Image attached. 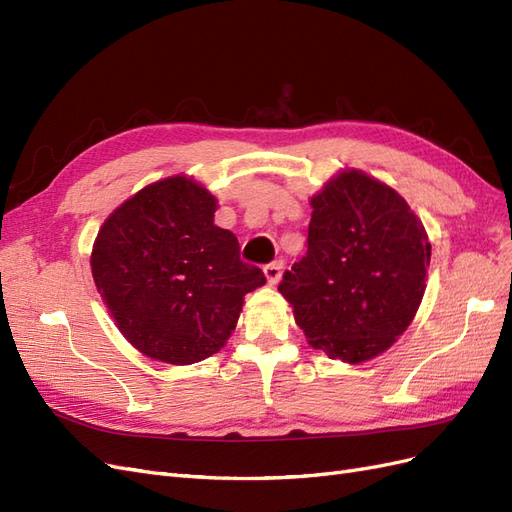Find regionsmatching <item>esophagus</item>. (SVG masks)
<instances>
[{"instance_id":"34e87169","label":"esophagus","mask_w":512,"mask_h":512,"mask_svg":"<svg viewBox=\"0 0 512 512\" xmlns=\"http://www.w3.org/2000/svg\"><path fill=\"white\" fill-rule=\"evenodd\" d=\"M282 271H284V262H282V260H275V262H269V265L265 267V275H267V282H269V284H277V282H280V277H282Z\"/></svg>"}]
</instances>
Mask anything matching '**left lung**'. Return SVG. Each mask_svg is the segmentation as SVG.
<instances>
[{"label":"left lung","mask_w":512,"mask_h":512,"mask_svg":"<svg viewBox=\"0 0 512 512\" xmlns=\"http://www.w3.org/2000/svg\"><path fill=\"white\" fill-rule=\"evenodd\" d=\"M312 209L307 252L277 288L309 346L346 363L374 359L421 305L427 232L404 198L359 170L324 185Z\"/></svg>","instance_id":"1"}]
</instances>
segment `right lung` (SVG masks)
<instances>
[{
  "label": "right lung",
  "mask_w": 512,
  "mask_h": 512,
  "mask_svg": "<svg viewBox=\"0 0 512 512\" xmlns=\"http://www.w3.org/2000/svg\"><path fill=\"white\" fill-rule=\"evenodd\" d=\"M213 213L205 188L170 177L126 200L98 232L94 282L119 331L151 359L190 365L215 354L245 294L267 282Z\"/></svg>",
  "instance_id": "obj_1"
}]
</instances>
